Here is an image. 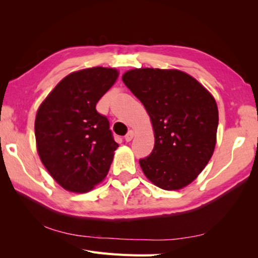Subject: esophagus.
Here are the masks:
<instances>
[{"label": "esophagus", "mask_w": 258, "mask_h": 258, "mask_svg": "<svg viewBox=\"0 0 258 258\" xmlns=\"http://www.w3.org/2000/svg\"><path fill=\"white\" fill-rule=\"evenodd\" d=\"M133 138H134V132H133V131H128L127 134L124 136V139H125L126 142H131V141L133 140Z\"/></svg>", "instance_id": "1"}]
</instances>
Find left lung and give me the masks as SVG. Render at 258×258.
I'll return each instance as SVG.
<instances>
[{"label": "left lung", "instance_id": "1", "mask_svg": "<svg viewBox=\"0 0 258 258\" xmlns=\"http://www.w3.org/2000/svg\"><path fill=\"white\" fill-rule=\"evenodd\" d=\"M122 79L146 108L154 130V149L140 160L142 169L160 188H183L204 169L215 149V100L182 71L135 69Z\"/></svg>", "mask_w": 258, "mask_h": 258}]
</instances>
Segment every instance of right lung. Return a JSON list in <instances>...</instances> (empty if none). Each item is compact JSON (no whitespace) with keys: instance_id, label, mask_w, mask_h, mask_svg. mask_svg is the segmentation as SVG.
I'll return each instance as SVG.
<instances>
[{"instance_id":"add662e5","label":"right lung","mask_w":258,"mask_h":258,"mask_svg":"<svg viewBox=\"0 0 258 258\" xmlns=\"http://www.w3.org/2000/svg\"><path fill=\"white\" fill-rule=\"evenodd\" d=\"M118 72L92 68L74 72L54 87L35 118L37 152L43 165L63 188L85 193L104 179L118 144L96 103Z\"/></svg>"}]
</instances>
